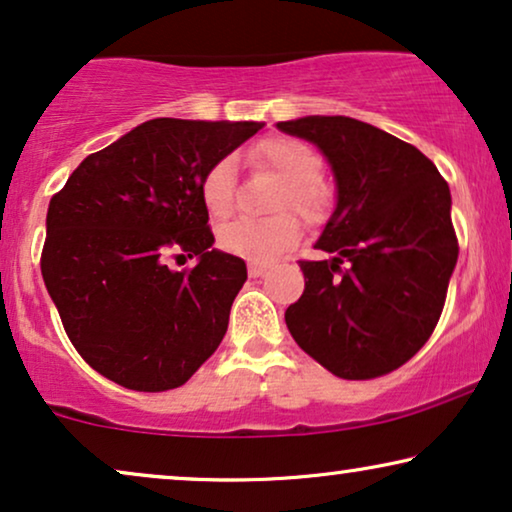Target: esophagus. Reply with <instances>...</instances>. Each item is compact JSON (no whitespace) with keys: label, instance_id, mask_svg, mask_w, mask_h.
Masks as SVG:
<instances>
[{"label":"esophagus","instance_id":"esophagus-1","mask_svg":"<svg viewBox=\"0 0 512 512\" xmlns=\"http://www.w3.org/2000/svg\"><path fill=\"white\" fill-rule=\"evenodd\" d=\"M270 270L268 263H249V275L251 277H263Z\"/></svg>","mask_w":512,"mask_h":512}]
</instances>
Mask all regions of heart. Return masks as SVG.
I'll return each instance as SVG.
<instances>
[{"label": "heart", "instance_id": "heart-1", "mask_svg": "<svg viewBox=\"0 0 512 512\" xmlns=\"http://www.w3.org/2000/svg\"><path fill=\"white\" fill-rule=\"evenodd\" d=\"M251 163L272 170L286 181L279 209L291 207L307 221H319L328 209V191L321 184L319 153L296 139H268L251 151ZM235 158H221L209 167L200 181L202 205L216 219L235 207ZM300 223L296 216L279 214L272 219H235L219 230V244L230 254L254 263L275 261L296 247Z\"/></svg>", "mask_w": 512, "mask_h": 512}]
</instances>
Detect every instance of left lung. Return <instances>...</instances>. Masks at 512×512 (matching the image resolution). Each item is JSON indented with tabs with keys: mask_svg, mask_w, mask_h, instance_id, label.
<instances>
[{
	"mask_svg": "<svg viewBox=\"0 0 512 512\" xmlns=\"http://www.w3.org/2000/svg\"><path fill=\"white\" fill-rule=\"evenodd\" d=\"M277 128L317 146L335 179V209L314 244L333 258L300 261L305 291L286 326L342 380L387 375L424 347L443 312L459 256L450 186L422 151L356 118Z\"/></svg>",
	"mask_w": 512,
	"mask_h": 512,
	"instance_id": "8db88e82",
	"label": "left lung"
}]
</instances>
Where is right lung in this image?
<instances>
[{"mask_svg": "<svg viewBox=\"0 0 512 512\" xmlns=\"http://www.w3.org/2000/svg\"><path fill=\"white\" fill-rule=\"evenodd\" d=\"M256 121L153 118L90 153L46 214L41 275L88 366L135 391L181 387L221 345L247 265L214 249L200 181ZM198 257L172 271V255Z\"/></svg>", "mask_w": 512, "mask_h": 512, "instance_id": "1", "label": "right lung"}]
</instances>
